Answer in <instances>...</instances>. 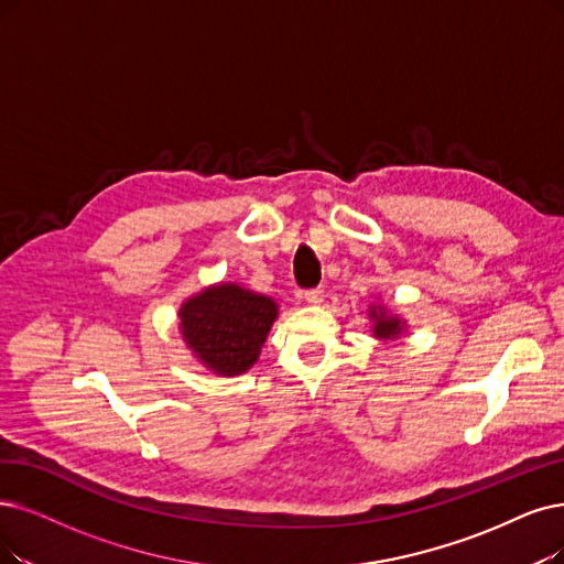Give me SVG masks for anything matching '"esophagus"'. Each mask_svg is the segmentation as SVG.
<instances>
[{
	"mask_svg": "<svg viewBox=\"0 0 564 564\" xmlns=\"http://www.w3.org/2000/svg\"><path fill=\"white\" fill-rule=\"evenodd\" d=\"M305 303H310V305H319L322 301H324V289L319 286V289H310V291H305Z\"/></svg>",
	"mask_w": 564,
	"mask_h": 564,
	"instance_id": "esophagus-1",
	"label": "esophagus"
}]
</instances>
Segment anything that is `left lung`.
Listing matches in <instances>:
<instances>
[{
    "mask_svg": "<svg viewBox=\"0 0 564 564\" xmlns=\"http://www.w3.org/2000/svg\"><path fill=\"white\" fill-rule=\"evenodd\" d=\"M368 319L372 322V337L379 343H398L402 335H408V319H402L400 314L389 310L384 303H370L368 305Z\"/></svg>",
    "mask_w": 564,
    "mask_h": 564,
    "instance_id": "8db88e82",
    "label": "left lung"
}]
</instances>
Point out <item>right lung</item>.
I'll list each match as a JSON object with an SVG mask.
<instances>
[{
  "label": "right lung",
  "instance_id": "1",
  "mask_svg": "<svg viewBox=\"0 0 564 564\" xmlns=\"http://www.w3.org/2000/svg\"><path fill=\"white\" fill-rule=\"evenodd\" d=\"M278 314L275 299L238 282H217L180 303L177 328L208 372L238 377L259 360Z\"/></svg>",
  "mask_w": 564,
  "mask_h": 564
}]
</instances>
